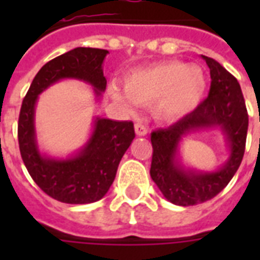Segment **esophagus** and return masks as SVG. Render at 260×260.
Here are the masks:
<instances>
[{
    "label": "esophagus",
    "mask_w": 260,
    "mask_h": 260,
    "mask_svg": "<svg viewBox=\"0 0 260 260\" xmlns=\"http://www.w3.org/2000/svg\"><path fill=\"white\" fill-rule=\"evenodd\" d=\"M135 132H136V135L138 136H146L147 134H148V128H147L146 125H143V124H136L135 125Z\"/></svg>",
    "instance_id": "1"
}]
</instances>
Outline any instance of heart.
Segmentation results:
<instances>
[{"instance_id": "heart-1", "label": "heart", "mask_w": 260, "mask_h": 260, "mask_svg": "<svg viewBox=\"0 0 260 260\" xmlns=\"http://www.w3.org/2000/svg\"><path fill=\"white\" fill-rule=\"evenodd\" d=\"M208 79L197 64L169 60L132 71L124 79L125 90L109 87L114 101L122 105H152L160 120L179 121L197 109L205 95Z\"/></svg>"}]
</instances>
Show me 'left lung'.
<instances>
[{"label":"left lung","mask_w":260,"mask_h":260,"mask_svg":"<svg viewBox=\"0 0 260 260\" xmlns=\"http://www.w3.org/2000/svg\"><path fill=\"white\" fill-rule=\"evenodd\" d=\"M210 70L209 95L194 112L173 125L151 134V178L170 202L197 205L217 196L242 163L246 150L248 114L238 79L214 59L201 55ZM218 127L226 138L230 156L214 172H200L181 165L179 144L189 133Z\"/></svg>","instance_id":"1"}]
</instances>
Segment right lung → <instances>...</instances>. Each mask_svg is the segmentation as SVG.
<instances>
[{"instance_id": "add662e5", "label": "right lung", "mask_w": 260, "mask_h": 260, "mask_svg": "<svg viewBox=\"0 0 260 260\" xmlns=\"http://www.w3.org/2000/svg\"><path fill=\"white\" fill-rule=\"evenodd\" d=\"M108 54L100 48L77 47L52 59L39 70L22 101L18 117L22 162L44 193L64 204H91L108 193L118 163L135 139L134 122L95 117L91 135L81 150L67 158H52L39 150L35 106L39 94L62 79L89 83L100 100L106 89L102 63Z\"/></svg>"}]
</instances>
